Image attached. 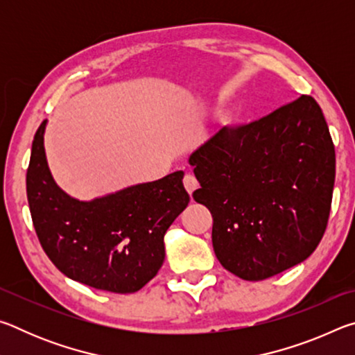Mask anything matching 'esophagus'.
Instances as JSON below:
<instances>
[{
    "mask_svg": "<svg viewBox=\"0 0 355 355\" xmlns=\"http://www.w3.org/2000/svg\"><path fill=\"white\" fill-rule=\"evenodd\" d=\"M183 184L186 191L189 192V196L194 192L197 188H199V182H197V178L194 175H191V173H186L184 178H183Z\"/></svg>",
    "mask_w": 355,
    "mask_h": 355,
    "instance_id": "1",
    "label": "esophagus"
}]
</instances>
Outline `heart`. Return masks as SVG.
<instances>
[{
  "label": "heart",
  "instance_id": "1",
  "mask_svg": "<svg viewBox=\"0 0 355 355\" xmlns=\"http://www.w3.org/2000/svg\"><path fill=\"white\" fill-rule=\"evenodd\" d=\"M238 111L236 110H228L225 112H222V116L219 119V127H220V131H227L230 130L233 125H235L238 122Z\"/></svg>",
  "mask_w": 355,
  "mask_h": 355
}]
</instances>
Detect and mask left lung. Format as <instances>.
<instances>
[{
	"mask_svg": "<svg viewBox=\"0 0 355 355\" xmlns=\"http://www.w3.org/2000/svg\"><path fill=\"white\" fill-rule=\"evenodd\" d=\"M189 164L200 183L192 197L213 216V249L227 271L264 280L313 254L335 183V147L313 97L219 131Z\"/></svg>",
	"mask_w": 355,
	"mask_h": 355,
	"instance_id": "obj_1",
	"label": "left lung"
}]
</instances>
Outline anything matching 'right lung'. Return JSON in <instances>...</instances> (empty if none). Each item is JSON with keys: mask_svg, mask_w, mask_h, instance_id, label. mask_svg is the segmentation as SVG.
<instances>
[{"mask_svg": "<svg viewBox=\"0 0 355 355\" xmlns=\"http://www.w3.org/2000/svg\"><path fill=\"white\" fill-rule=\"evenodd\" d=\"M35 131L26 196L42 249L69 279L95 290L136 293L164 261V235L188 207L182 171L91 202L73 199L48 169L44 133Z\"/></svg>", "mask_w": 355, "mask_h": 355, "instance_id": "obj_1", "label": "right lung"}]
</instances>
